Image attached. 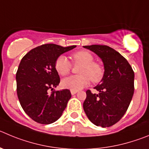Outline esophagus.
Listing matches in <instances>:
<instances>
[{"label": "esophagus", "instance_id": "1", "mask_svg": "<svg viewBox=\"0 0 149 149\" xmlns=\"http://www.w3.org/2000/svg\"><path fill=\"white\" fill-rule=\"evenodd\" d=\"M77 92V91H75V90H71V94H72V95H75Z\"/></svg>", "mask_w": 149, "mask_h": 149}]
</instances>
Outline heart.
Segmentation results:
<instances>
[{
  "mask_svg": "<svg viewBox=\"0 0 149 149\" xmlns=\"http://www.w3.org/2000/svg\"><path fill=\"white\" fill-rule=\"evenodd\" d=\"M72 58L74 63L81 65L78 72L80 74L64 78L61 83L63 88L78 91L90 84V79L93 83H98L102 80L104 69L100 64L94 61L95 58L89 52H76L72 54ZM54 67L60 75L65 76L70 72L72 64L65 56L61 55L55 61Z\"/></svg>",
  "mask_w": 149,
  "mask_h": 149,
  "instance_id": "obj_1",
  "label": "heart"
}]
</instances>
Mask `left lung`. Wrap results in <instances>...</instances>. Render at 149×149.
Returning <instances> with one entry per match:
<instances>
[{
  "label": "left lung",
  "mask_w": 149,
  "mask_h": 149,
  "mask_svg": "<svg viewBox=\"0 0 149 149\" xmlns=\"http://www.w3.org/2000/svg\"><path fill=\"white\" fill-rule=\"evenodd\" d=\"M100 58L104 65L101 81L95 87L98 94L86 91L84 109L88 120L97 126H111L127 111L134 91V72L127 60L105 45L84 46Z\"/></svg>",
  "instance_id": "obj_1"
}]
</instances>
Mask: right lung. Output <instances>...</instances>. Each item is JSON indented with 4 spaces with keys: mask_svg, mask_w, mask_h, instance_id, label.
Returning a JSON list of instances; mask_svg holds the SVG:
<instances>
[{
    "mask_svg": "<svg viewBox=\"0 0 149 149\" xmlns=\"http://www.w3.org/2000/svg\"><path fill=\"white\" fill-rule=\"evenodd\" d=\"M75 47L43 44L22 58L16 73L17 97L24 111L35 122L52 123L59 119L66 108L72 97L70 91H53L60 84L54 63L61 54Z\"/></svg>",
    "mask_w": 149,
    "mask_h": 149,
    "instance_id": "1",
    "label": "right lung"
}]
</instances>
